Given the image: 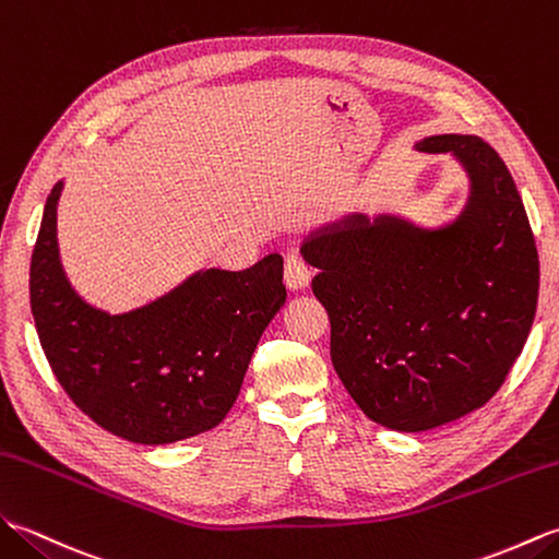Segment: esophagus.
Masks as SVG:
<instances>
[{
	"instance_id": "obj_1",
	"label": "esophagus",
	"mask_w": 559,
	"mask_h": 559,
	"mask_svg": "<svg viewBox=\"0 0 559 559\" xmlns=\"http://www.w3.org/2000/svg\"><path fill=\"white\" fill-rule=\"evenodd\" d=\"M284 284L294 292L306 289L308 284H311V267H308L306 260L294 251L287 255V263H284Z\"/></svg>"
}]
</instances>
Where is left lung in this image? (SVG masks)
Segmentation results:
<instances>
[{"instance_id":"left-lung-1","label":"left lung","mask_w":559,"mask_h":559,"mask_svg":"<svg viewBox=\"0 0 559 559\" xmlns=\"http://www.w3.org/2000/svg\"><path fill=\"white\" fill-rule=\"evenodd\" d=\"M450 155L468 181L456 215L418 225L400 213H346L308 231L316 299L346 392L378 426L424 432L476 412L500 390L536 316L538 251L522 195L471 133L414 143Z\"/></svg>"}]
</instances>
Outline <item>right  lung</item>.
<instances>
[{
	"label": "right lung",
	"mask_w": 559,
	"mask_h": 559,
	"mask_svg": "<svg viewBox=\"0 0 559 559\" xmlns=\"http://www.w3.org/2000/svg\"><path fill=\"white\" fill-rule=\"evenodd\" d=\"M47 195L31 258V311L52 373L83 414L139 444H169L222 424L270 320L287 301L272 253L231 272L201 267L123 313L88 304L61 265Z\"/></svg>",
	"instance_id": "1"
}]
</instances>
